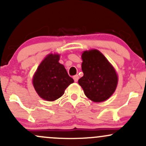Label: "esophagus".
Listing matches in <instances>:
<instances>
[{
  "mask_svg": "<svg viewBox=\"0 0 146 146\" xmlns=\"http://www.w3.org/2000/svg\"><path fill=\"white\" fill-rule=\"evenodd\" d=\"M78 79H79V76L78 75H75L73 76V80H74V81L75 82H77L78 81Z\"/></svg>",
  "mask_w": 146,
  "mask_h": 146,
  "instance_id": "esophagus-1",
  "label": "esophagus"
}]
</instances>
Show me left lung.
I'll return each mask as SVG.
<instances>
[{"instance_id":"8db88e82","label":"left lung","mask_w":146,"mask_h":146,"mask_svg":"<svg viewBox=\"0 0 146 146\" xmlns=\"http://www.w3.org/2000/svg\"><path fill=\"white\" fill-rule=\"evenodd\" d=\"M84 75L78 83L84 94L95 102L106 100L113 94L118 82L115 70L98 50L84 51L82 56Z\"/></svg>"}]
</instances>
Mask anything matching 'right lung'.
Masks as SVG:
<instances>
[{
	"mask_svg": "<svg viewBox=\"0 0 146 146\" xmlns=\"http://www.w3.org/2000/svg\"><path fill=\"white\" fill-rule=\"evenodd\" d=\"M59 60V55L49 54L33 76L35 90L40 98L47 101H54L62 96L65 89L74 82Z\"/></svg>",
	"mask_w": 146,
	"mask_h": 146,
	"instance_id": "obj_1",
	"label": "right lung"
}]
</instances>
